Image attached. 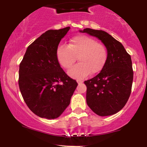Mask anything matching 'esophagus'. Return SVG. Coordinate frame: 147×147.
<instances>
[{"label": "esophagus", "mask_w": 147, "mask_h": 147, "mask_svg": "<svg viewBox=\"0 0 147 147\" xmlns=\"http://www.w3.org/2000/svg\"><path fill=\"white\" fill-rule=\"evenodd\" d=\"M77 83H78L79 84H82L84 82V81H82V80H80V79H77Z\"/></svg>", "instance_id": "obj_1"}]
</instances>
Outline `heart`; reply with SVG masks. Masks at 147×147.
<instances>
[{
	"label": "heart",
	"mask_w": 147,
	"mask_h": 147,
	"mask_svg": "<svg viewBox=\"0 0 147 147\" xmlns=\"http://www.w3.org/2000/svg\"><path fill=\"white\" fill-rule=\"evenodd\" d=\"M59 63L68 70L78 58L79 63L68 71L72 78L83 79L102 70L108 59L107 49L92 37L80 35L71 38L68 45H59L57 50Z\"/></svg>",
	"instance_id": "heart-1"
}]
</instances>
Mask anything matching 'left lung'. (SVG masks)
I'll list each match as a JSON object with an SVG mask.
<instances>
[{
    "mask_svg": "<svg viewBox=\"0 0 147 147\" xmlns=\"http://www.w3.org/2000/svg\"><path fill=\"white\" fill-rule=\"evenodd\" d=\"M80 32L98 38L108 51L107 61L102 71L84 82L88 106L99 116L117 113L125 106L131 92L133 71L131 56L120 42L106 32L90 28Z\"/></svg>",
    "mask_w": 147,
    "mask_h": 147,
    "instance_id": "1",
    "label": "left lung"
}]
</instances>
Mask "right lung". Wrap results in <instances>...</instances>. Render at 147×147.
Here are the masks:
<instances>
[{
	"label": "right lung",
	"mask_w": 147,
	"mask_h": 147,
	"mask_svg": "<svg viewBox=\"0 0 147 147\" xmlns=\"http://www.w3.org/2000/svg\"><path fill=\"white\" fill-rule=\"evenodd\" d=\"M70 28L45 32L28 46L20 63L21 95L28 108L40 117H59L78 85L61 68L57 57L60 41Z\"/></svg>",
	"instance_id": "right-lung-1"
}]
</instances>
